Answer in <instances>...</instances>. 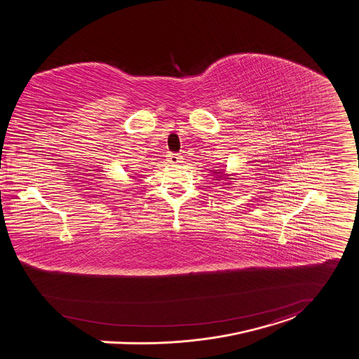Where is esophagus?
Masks as SVG:
<instances>
[{"label": "esophagus", "mask_w": 359, "mask_h": 359, "mask_svg": "<svg viewBox=\"0 0 359 359\" xmlns=\"http://www.w3.org/2000/svg\"><path fill=\"white\" fill-rule=\"evenodd\" d=\"M167 161H168V163L174 164V165L182 163V158L178 154H168Z\"/></svg>", "instance_id": "obj_1"}]
</instances>
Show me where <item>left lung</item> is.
Instances as JSON below:
<instances>
[{"instance_id":"left-lung-1","label":"left lung","mask_w":359,"mask_h":359,"mask_svg":"<svg viewBox=\"0 0 359 359\" xmlns=\"http://www.w3.org/2000/svg\"><path fill=\"white\" fill-rule=\"evenodd\" d=\"M212 174H214V181H224V184H226V185H230L231 180H234V177L231 174H228L226 170H224V168L214 170Z\"/></svg>"}]
</instances>
